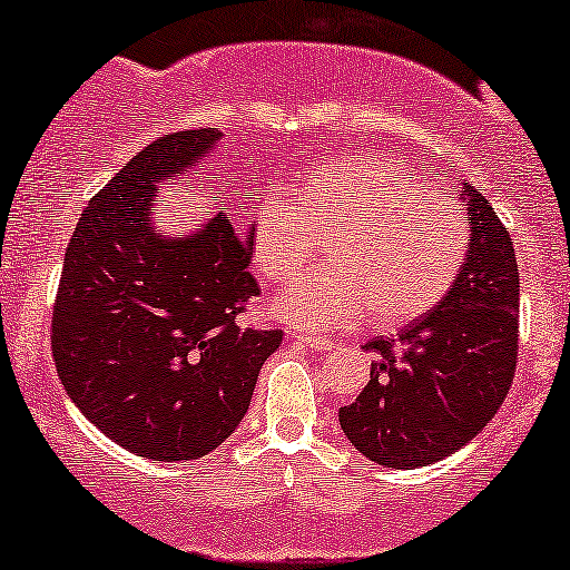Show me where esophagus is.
<instances>
[{
	"label": "esophagus",
	"mask_w": 570,
	"mask_h": 570,
	"mask_svg": "<svg viewBox=\"0 0 570 570\" xmlns=\"http://www.w3.org/2000/svg\"><path fill=\"white\" fill-rule=\"evenodd\" d=\"M294 340L303 342L305 347H313V351H324V353L332 351V345H334L328 337H315V334H294Z\"/></svg>",
	"instance_id": "esophagus-1"
}]
</instances>
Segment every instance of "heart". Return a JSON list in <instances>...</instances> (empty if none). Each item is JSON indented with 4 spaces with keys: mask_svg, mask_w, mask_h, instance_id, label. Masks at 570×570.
I'll return each mask as SVG.
<instances>
[{
    "mask_svg": "<svg viewBox=\"0 0 570 570\" xmlns=\"http://www.w3.org/2000/svg\"><path fill=\"white\" fill-rule=\"evenodd\" d=\"M414 183L395 156L358 154L311 173L297 204L265 202L252 217L249 246L271 284L292 281L315 257L318 238H332V265L281 292L273 311L297 328L351 324L366 313L372 324L397 328L435 311L462 273L468 223Z\"/></svg>",
    "mask_w": 570,
    "mask_h": 570,
    "instance_id": "1",
    "label": "heart"
}]
</instances>
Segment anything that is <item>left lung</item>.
I'll list each match as a JSON object with an SVG mask.
<instances>
[{
    "instance_id": "left-lung-1",
    "label": "left lung",
    "mask_w": 570,
    "mask_h": 570,
    "mask_svg": "<svg viewBox=\"0 0 570 570\" xmlns=\"http://www.w3.org/2000/svg\"><path fill=\"white\" fill-rule=\"evenodd\" d=\"M470 246L454 289L395 337H374L368 385L340 409L342 433L393 470L433 464L493 420L518 363L520 276L510 233L464 180Z\"/></svg>"
}]
</instances>
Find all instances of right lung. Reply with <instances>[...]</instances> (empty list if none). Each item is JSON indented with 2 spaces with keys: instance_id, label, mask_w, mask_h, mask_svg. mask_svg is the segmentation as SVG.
Listing matches in <instances>:
<instances>
[{
  "instance_id": "add662e5",
  "label": "right lung",
  "mask_w": 570,
  "mask_h": 570,
  "mask_svg": "<svg viewBox=\"0 0 570 570\" xmlns=\"http://www.w3.org/2000/svg\"><path fill=\"white\" fill-rule=\"evenodd\" d=\"M219 140V129H188L129 159L87 204L55 297L52 358L68 397L154 462L207 456L233 435L284 337L238 324L259 294L249 228L225 212L185 236L156 228L159 190L198 175Z\"/></svg>"
}]
</instances>
